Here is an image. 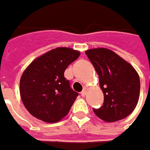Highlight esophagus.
Wrapping results in <instances>:
<instances>
[{"instance_id": "34e87169", "label": "esophagus", "mask_w": 150, "mask_h": 150, "mask_svg": "<svg viewBox=\"0 0 150 150\" xmlns=\"http://www.w3.org/2000/svg\"><path fill=\"white\" fill-rule=\"evenodd\" d=\"M86 89H84V90H83V91L81 92V96H86Z\"/></svg>"}]
</instances>
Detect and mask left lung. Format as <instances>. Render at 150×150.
Here are the masks:
<instances>
[{"label": "left lung", "mask_w": 150, "mask_h": 150, "mask_svg": "<svg viewBox=\"0 0 150 150\" xmlns=\"http://www.w3.org/2000/svg\"><path fill=\"white\" fill-rule=\"evenodd\" d=\"M98 74L104 94V104L93 109L105 122H115L127 117L139 102L140 81L133 66L113 51L95 48L86 51Z\"/></svg>", "instance_id": "left-lung-1"}]
</instances>
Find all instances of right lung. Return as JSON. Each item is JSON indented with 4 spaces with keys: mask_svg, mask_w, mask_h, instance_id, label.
Segmentation results:
<instances>
[{
    "mask_svg": "<svg viewBox=\"0 0 150 150\" xmlns=\"http://www.w3.org/2000/svg\"><path fill=\"white\" fill-rule=\"evenodd\" d=\"M79 55L78 51L58 47L36 58L24 70L20 80V95L32 116L56 123L67 115L78 94L64 74Z\"/></svg>",
    "mask_w": 150,
    "mask_h": 150,
    "instance_id": "add662e5",
    "label": "right lung"
}]
</instances>
